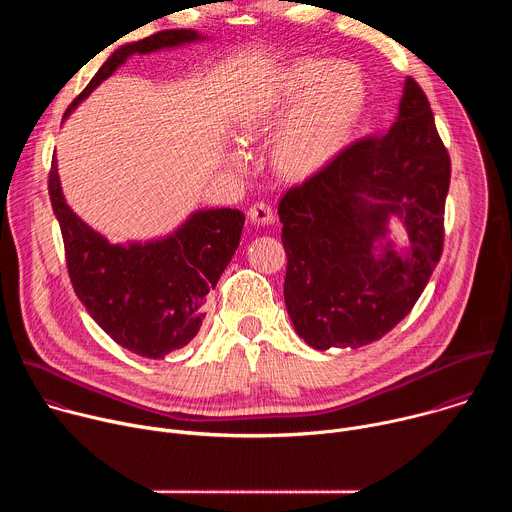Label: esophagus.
Returning <instances> with one entry per match:
<instances>
[{
  "label": "esophagus",
  "instance_id": "esophagus-1",
  "mask_svg": "<svg viewBox=\"0 0 512 512\" xmlns=\"http://www.w3.org/2000/svg\"><path fill=\"white\" fill-rule=\"evenodd\" d=\"M249 218H251L253 223H257V225H271L275 221V214H273L271 204L255 202L249 208Z\"/></svg>",
  "mask_w": 512,
  "mask_h": 512
}]
</instances>
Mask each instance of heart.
I'll return each mask as SVG.
<instances>
[{"instance_id":"b5f03b06","label":"heart","mask_w":512,"mask_h":512,"mask_svg":"<svg viewBox=\"0 0 512 512\" xmlns=\"http://www.w3.org/2000/svg\"><path fill=\"white\" fill-rule=\"evenodd\" d=\"M291 105L296 107L275 137L273 160L283 174L308 176L338 154L362 111L360 72L312 58L285 66L243 115L245 133H257Z\"/></svg>"}]
</instances>
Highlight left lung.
<instances>
[{
    "label": "left lung",
    "instance_id": "obj_1",
    "mask_svg": "<svg viewBox=\"0 0 512 512\" xmlns=\"http://www.w3.org/2000/svg\"><path fill=\"white\" fill-rule=\"evenodd\" d=\"M450 170L429 101L409 77L387 133L350 143L281 196L285 306L312 348L371 344L411 312L444 251ZM389 215L408 229L405 254L384 240Z\"/></svg>",
    "mask_w": 512,
    "mask_h": 512
}]
</instances>
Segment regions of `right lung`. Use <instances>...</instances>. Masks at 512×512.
<instances>
[{
    "label": "right lung",
    "mask_w": 512,
    "mask_h": 512,
    "mask_svg": "<svg viewBox=\"0 0 512 512\" xmlns=\"http://www.w3.org/2000/svg\"><path fill=\"white\" fill-rule=\"evenodd\" d=\"M202 40L194 30H164L117 48L97 70L64 117L111 77L131 54H148ZM66 267L77 298L91 318L123 348L160 360L186 346L206 316L204 302L233 259L245 216L235 208L194 212L170 237L150 243L111 245L66 204L56 158L48 174Z\"/></svg>",
    "instance_id": "right-lung-1"
}]
</instances>
